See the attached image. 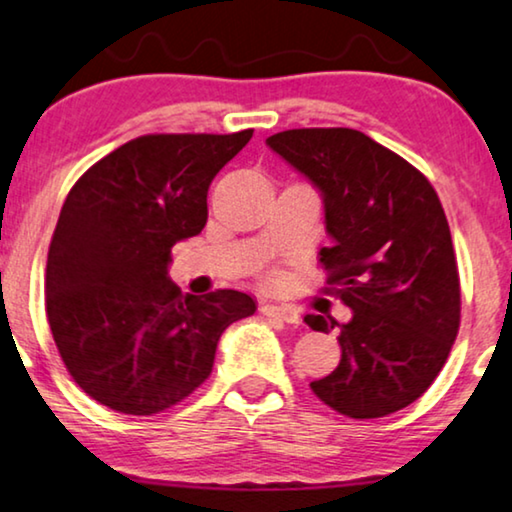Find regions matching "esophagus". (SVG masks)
Returning a JSON list of instances; mask_svg holds the SVG:
<instances>
[{"mask_svg":"<svg viewBox=\"0 0 512 512\" xmlns=\"http://www.w3.org/2000/svg\"><path fill=\"white\" fill-rule=\"evenodd\" d=\"M261 312L265 317L275 319V321H284V324H300V314L291 307H282V305H263Z\"/></svg>","mask_w":512,"mask_h":512,"instance_id":"34e87169","label":"esophagus"}]
</instances>
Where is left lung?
Here are the masks:
<instances>
[{
    "instance_id": "left-lung-1",
    "label": "left lung",
    "mask_w": 512,
    "mask_h": 512,
    "mask_svg": "<svg viewBox=\"0 0 512 512\" xmlns=\"http://www.w3.org/2000/svg\"><path fill=\"white\" fill-rule=\"evenodd\" d=\"M265 144L310 181L331 247L319 261L352 310L345 324L307 314L312 331H340V363L310 382L340 415L375 419L415 403L445 366L459 331V275L436 191L410 163L349 128L277 132Z\"/></svg>"
}]
</instances>
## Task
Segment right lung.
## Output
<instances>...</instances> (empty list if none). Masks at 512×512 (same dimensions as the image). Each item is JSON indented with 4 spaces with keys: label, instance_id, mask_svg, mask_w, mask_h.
Masks as SVG:
<instances>
[{
    "label": "right lung",
    "instance_id": "1",
    "mask_svg": "<svg viewBox=\"0 0 512 512\" xmlns=\"http://www.w3.org/2000/svg\"><path fill=\"white\" fill-rule=\"evenodd\" d=\"M254 135H146L69 191L46 263V314L69 375L97 403L156 415L193 394L221 333L256 300L181 293L170 251L207 223V191Z\"/></svg>",
    "mask_w": 512,
    "mask_h": 512
}]
</instances>
